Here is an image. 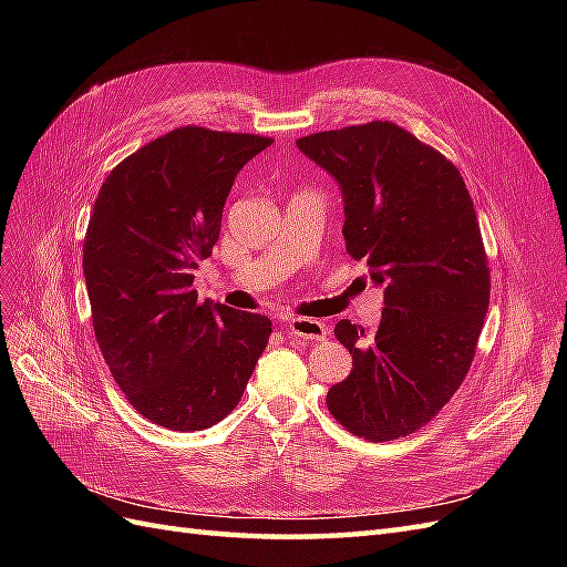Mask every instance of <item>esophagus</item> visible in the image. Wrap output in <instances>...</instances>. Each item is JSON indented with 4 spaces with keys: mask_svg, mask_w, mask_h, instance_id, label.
<instances>
[{
    "mask_svg": "<svg viewBox=\"0 0 567 567\" xmlns=\"http://www.w3.org/2000/svg\"><path fill=\"white\" fill-rule=\"evenodd\" d=\"M286 329L290 336L302 338V340H323L326 333H329L326 323H321L317 319H307V317L286 319Z\"/></svg>",
    "mask_w": 567,
    "mask_h": 567,
    "instance_id": "1",
    "label": "esophagus"
}]
</instances>
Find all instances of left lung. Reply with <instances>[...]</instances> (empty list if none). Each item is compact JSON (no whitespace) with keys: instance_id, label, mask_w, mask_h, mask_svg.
<instances>
[{"instance_id":"obj_1","label":"left lung","mask_w":567,"mask_h":567,"mask_svg":"<svg viewBox=\"0 0 567 567\" xmlns=\"http://www.w3.org/2000/svg\"><path fill=\"white\" fill-rule=\"evenodd\" d=\"M338 179L346 248L385 284L379 329L336 323L352 371L326 394L357 437L390 442L433 421L466 379L489 307L477 215L452 161L390 120L300 136Z\"/></svg>"}]
</instances>
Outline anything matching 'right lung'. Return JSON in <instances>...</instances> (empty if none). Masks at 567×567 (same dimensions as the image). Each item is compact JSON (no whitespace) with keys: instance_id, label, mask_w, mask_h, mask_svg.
Segmentation results:
<instances>
[{"instance_id":"right-lung-1","label":"right lung","mask_w":567,"mask_h":567,"mask_svg":"<svg viewBox=\"0 0 567 567\" xmlns=\"http://www.w3.org/2000/svg\"><path fill=\"white\" fill-rule=\"evenodd\" d=\"M274 140L184 125L117 163L84 234V281L99 350L140 414L203 431L241 402L271 321L198 302L234 177Z\"/></svg>"}]
</instances>
